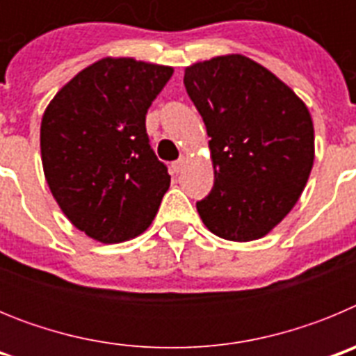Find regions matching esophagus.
I'll return each mask as SVG.
<instances>
[{"label":"esophagus","instance_id":"esophagus-1","mask_svg":"<svg viewBox=\"0 0 356 356\" xmlns=\"http://www.w3.org/2000/svg\"><path fill=\"white\" fill-rule=\"evenodd\" d=\"M185 163H187V159H185V156H180V159L175 160V162H172V165H171L172 171H175V172H180L181 169L185 168Z\"/></svg>","mask_w":356,"mask_h":356}]
</instances>
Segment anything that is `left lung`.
<instances>
[{
  "instance_id": "1",
  "label": "left lung",
  "mask_w": 356,
  "mask_h": 356,
  "mask_svg": "<svg viewBox=\"0 0 356 356\" xmlns=\"http://www.w3.org/2000/svg\"><path fill=\"white\" fill-rule=\"evenodd\" d=\"M185 89L209 134L213 187L196 203L226 241L264 237L298 203L314 165L307 105L269 69L244 55L185 67Z\"/></svg>"
}]
</instances>
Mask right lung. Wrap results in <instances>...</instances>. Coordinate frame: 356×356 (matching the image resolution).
I'll use <instances>...</instances> for the list:
<instances>
[{
    "instance_id": "obj_1",
    "label": "right lung",
    "mask_w": 356,
    "mask_h": 356,
    "mask_svg": "<svg viewBox=\"0 0 356 356\" xmlns=\"http://www.w3.org/2000/svg\"><path fill=\"white\" fill-rule=\"evenodd\" d=\"M171 76L169 65L106 56L78 72L44 112L49 191L94 241H130L159 212L171 176L151 149L146 114Z\"/></svg>"
}]
</instances>
